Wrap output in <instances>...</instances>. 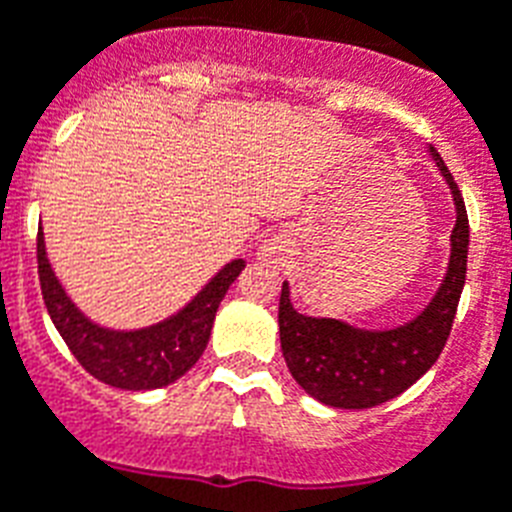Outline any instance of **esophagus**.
<instances>
[{
	"label": "esophagus",
	"mask_w": 512,
	"mask_h": 512,
	"mask_svg": "<svg viewBox=\"0 0 512 512\" xmlns=\"http://www.w3.org/2000/svg\"><path fill=\"white\" fill-rule=\"evenodd\" d=\"M287 240L285 235H274V238L264 240V246H261V256H266V259H277L282 251H285Z\"/></svg>",
	"instance_id": "esophagus-1"
}]
</instances>
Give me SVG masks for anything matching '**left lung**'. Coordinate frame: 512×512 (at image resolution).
Here are the masks:
<instances>
[{"mask_svg": "<svg viewBox=\"0 0 512 512\" xmlns=\"http://www.w3.org/2000/svg\"><path fill=\"white\" fill-rule=\"evenodd\" d=\"M429 151L453 193L455 227L450 235L447 274L421 314L400 327L361 329L340 319L298 314L290 303V285L282 282V356L295 382L319 403L348 411L387 403L424 377L445 348L466 285L468 214L458 183L442 156L434 146H429Z\"/></svg>", "mask_w": 512, "mask_h": 512, "instance_id": "left-lung-1", "label": "left lung"}]
</instances>
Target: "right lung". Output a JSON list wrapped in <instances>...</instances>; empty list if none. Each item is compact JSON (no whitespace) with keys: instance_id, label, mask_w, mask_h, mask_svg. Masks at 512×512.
<instances>
[{"instance_id":"obj_1","label":"right lung","mask_w":512,"mask_h":512,"mask_svg":"<svg viewBox=\"0 0 512 512\" xmlns=\"http://www.w3.org/2000/svg\"><path fill=\"white\" fill-rule=\"evenodd\" d=\"M36 253L46 311L67 348L73 350V356L91 377L130 392L167 387L183 377L190 366H196L198 358L204 356L219 303L246 266L243 259L230 261L177 314L151 327L120 332L94 324L67 298L65 287L59 285L46 259L44 232H38Z\"/></svg>"}]
</instances>
